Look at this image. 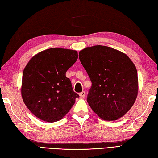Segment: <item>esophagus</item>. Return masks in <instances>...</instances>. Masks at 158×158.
<instances>
[{
	"label": "esophagus",
	"instance_id": "obj_1",
	"mask_svg": "<svg viewBox=\"0 0 158 158\" xmlns=\"http://www.w3.org/2000/svg\"><path fill=\"white\" fill-rule=\"evenodd\" d=\"M79 95H80V96L81 98H84V97L85 96V95H86V92H85L84 91H82V92H80V93L79 94Z\"/></svg>",
	"mask_w": 158,
	"mask_h": 158
}]
</instances>
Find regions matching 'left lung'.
<instances>
[{"label": "left lung", "instance_id": "8db88e82", "mask_svg": "<svg viewBox=\"0 0 158 158\" xmlns=\"http://www.w3.org/2000/svg\"><path fill=\"white\" fill-rule=\"evenodd\" d=\"M79 58L92 82L87 102L104 120H118L134 105L138 92L134 64L124 53L96 45L80 51Z\"/></svg>", "mask_w": 158, "mask_h": 158}]
</instances>
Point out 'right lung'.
I'll list each match as a JSON object with an SVG mask.
<instances>
[{"label": "right lung", "instance_id": "1", "mask_svg": "<svg viewBox=\"0 0 158 158\" xmlns=\"http://www.w3.org/2000/svg\"><path fill=\"white\" fill-rule=\"evenodd\" d=\"M77 59V51L52 48L30 60L23 71L21 94L36 117L57 122L73 106L79 95L74 92L66 72Z\"/></svg>", "mask_w": 158, "mask_h": 158}]
</instances>
